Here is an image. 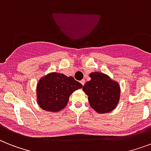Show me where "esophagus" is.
Masks as SVG:
<instances>
[{"label": "esophagus", "instance_id": "esophagus-1", "mask_svg": "<svg viewBox=\"0 0 151 151\" xmlns=\"http://www.w3.org/2000/svg\"><path fill=\"white\" fill-rule=\"evenodd\" d=\"M81 85H85V79H83V80H81Z\"/></svg>", "mask_w": 151, "mask_h": 151}]
</instances>
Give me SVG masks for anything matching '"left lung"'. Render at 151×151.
I'll list each match as a JSON object with an SVG mask.
<instances>
[{
	"label": "left lung",
	"mask_w": 151,
	"mask_h": 151,
	"mask_svg": "<svg viewBox=\"0 0 151 151\" xmlns=\"http://www.w3.org/2000/svg\"><path fill=\"white\" fill-rule=\"evenodd\" d=\"M91 80L83 86L91 107L99 114H106L114 110L121 95L119 84L108 75L100 72L89 74Z\"/></svg>",
	"instance_id": "8db88e82"
}]
</instances>
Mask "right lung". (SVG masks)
<instances>
[{"label": "right lung", "mask_w": 151, "mask_h": 151, "mask_svg": "<svg viewBox=\"0 0 151 151\" xmlns=\"http://www.w3.org/2000/svg\"><path fill=\"white\" fill-rule=\"evenodd\" d=\"M83 85L63 73H48L37 85V100L40 107L46 111L58 112L63 109L74 91Z\"/></svg>", "instance_id": "add662e5"}]
</instances>
